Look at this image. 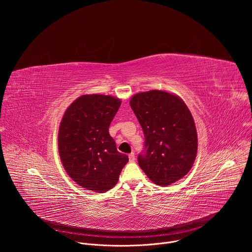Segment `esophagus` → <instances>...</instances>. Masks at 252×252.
<instances>
[{"label": "esophagus", "instance_id": "34e87169", "mask_svg": "<svg viewBox=\"0 0 252 252\" xmlns=\"http://www.w3.org/2000/svg\"><path fill=\"white\" fill-rule=\"evenodd\" d=\"M128 159H129V161H130V162H133V161L135 160L134 153H131V154H129V156H128Z\"/></svg>", "mask_w": 252, "mask_h": 252}]
</instances>
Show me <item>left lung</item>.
Returning <instances> with one entry per match:
<instances>
[{"instance_id": "obj_1", "label": "left lung", "mask_w": 252, "mask_h": 252, "mask_svg": "<svg viewBox=\"0 0 252 252\" xmlns=\"http://www.w3.org/2000/svg\"><path fill=\"white\" fill-rule=\"evenodd\" d=\"M129 103L146 138L138 165L158 186L179 181L197 154V133L189 107L178 95L158 90L138 93Z\"/></svg>"}]
</instances>
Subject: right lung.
Returning <instances> with one entry per match:
<instances>
[{"instance_id":"1","label":"right lung","mask_w":252,"mask_h":252,"mask_svg":"<svg viewBox=\"0 0 252 252\" xmlns=\"http://www.w3.org/2000/svg\"><path fill=\"white\" fill-rule=\"evenodd\" d=\"M121 103L112 95L84 94L63 116L59 155L66 173L83 189L99 193L113 189L128 161L109 132Z\"/></svg>"}]
</instances>
